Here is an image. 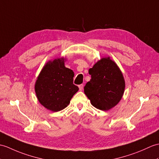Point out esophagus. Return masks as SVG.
<instances>
[{
    "label": "esophagus",
    "instance_id": "1",
    "mask_svg": "<svg viewBox=\"0 0 159 159\" xmlns=\"http://www.w3.org/2000/svg\"><path fill=\"white\" fill-rule=\"evenodd\" d=\"M83 87H84V84H79V90H80V91H82V90L83 89Z\"/></svg>",
    "mask_w": 159,
    "mask_h": 159
}]
</instances>
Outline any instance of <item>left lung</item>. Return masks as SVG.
Wrapping results in <instances>:
<instances>
[{"instance_id": "1", "label": "left lung", "mask_w": 159, "mask_h": 159, "mask_svg": "<svg viewBox=\"0 0 159 159\" xmlns=\"http://www.w3.org/2000/svg\"><path fill=\"white\" fill-rule=\"evenodd\" d=\"M91 79L84 87V92L95 108L108 110L121 99L125 83L123 74L110 57L102 58L89 70Z\"/></svg>"}]
</instances>
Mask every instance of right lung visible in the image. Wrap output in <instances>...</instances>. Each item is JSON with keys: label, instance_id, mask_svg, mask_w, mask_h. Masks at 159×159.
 Here are the masks:
<instances>
[{"label": "right lung", "instance_id": "right-lung-1", "mask_svg": "<svg viewBox=\"0 0 159 159\" xmlns=\"http://www.w3.org/2000/svg\"><path fill=\"white\" fill-rule=\"evenodd\" d=\"M74 72L66 68L64 59H55L44 66L35 84L39 102L53 112L64 109L79 87L73 84Z\"/></svg>", "mask_w": 159, "mask_h": 159}]
</instances>
